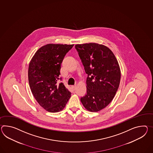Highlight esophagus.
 <instances>
[{
    "mask_svg": "<svg viewBox=\"0 0 153 153\" xmlns=\"http://www.w3.org/2000/svg\"><path fill=\"white\" fill-rule=\"evenodd\" d=\"M71 87H72V88L73 89V90H76V85H74V86H71Z\"/></svg>",
    "mask_w": 153,
    "mask_h": 153,
    "instance_id": "obj_1",
    "label": "esophagus"
}]
</instances>
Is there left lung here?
Returning a JSON list of instances; mask_svg holds the SVG:
<instances>
[{
	"mask_svg": "<svg viewBox=\"0 0 153 153\" xmlns=\"http://www.w3.org/2000/svg\"><path fill=\"white\" fill-rule=\"evenodd\" d=\"M75 48L85 67L87 94L81 98L90 112H98L113 100L120 81L119 63L112 51L97 43L77 44Z\"/></svg>",
	"mask_w": 153,
	"mask_h": 153,
	"instance_id": "obj_1",
	"label": "left lung"
}]
</instances>
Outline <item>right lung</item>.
<instances>
[{
  "label": "right lung",
  "instance_id": "add662e5",
  "mask_svg": "<svg viewBox=\"0 0 153 153\" xmlns=\"http://www.w3.org/2000/svg\"><path fill=\"white\" fill-rule=\"evenodd\" d=\"M74 45H44L30 61L28 69L30 90L38 103L48 112L62 111L71 97V92L58 80L63 58Z\"/></svg>",
  "mask_w": 153,
  "mask_h": 153
}]
</instances>
